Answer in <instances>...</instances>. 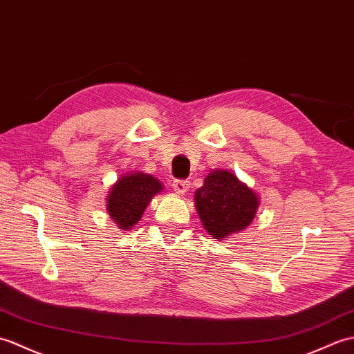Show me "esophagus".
I'll return each mask as SVG.
<instances>
[{"label":"esophagus","instance_id":"34e87169","mask_svg":"<svg viewBox=\"0 0 354 354\" xmlns=\"http://www.w3.org/2000/svg\"><path fill=\"white\" fill-rule=\"evenodd\" d=\"M172 187H174L176 192L185 194V192H187V189H189V182H187V180H174Z\"/></svg>","mask_w":354,"mask_h":354}]
</instances>
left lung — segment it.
<instances>
[{
	"instance_id": "left-lung-1",
	"label": "left lung",
	"mask_w": 354,
	"mask_h": 354,
	"mask_svg": "<svg viewBox=\"0 0 354 354\" xmlns=\"http://www.w3.org/2000/svg\"><path fill=\"white\" fill-rule=\"evenodd\" d=\"M195 206L212 238L224 239L251 224L259 200L230 172L212 171L195 192Z\"/></svg>"
}]
</instances>
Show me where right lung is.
<instances>
[{"label":"right lung","instance_id":"1","mask_svg":"<svg viewBox=\"0 0 354 354\" xmlns=\"http://www.w3.org/2000/svg\"><path fill=\"white\" fill-rule=\"evenodd\" d=\"M162 187L159 180L142 172L124 176L109 194V215L121 229H131L142 216L148 203L162 191Z\"/></svg>","mask_w":354,"mask_h":354}]
</instances>
